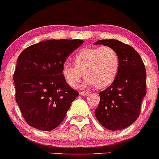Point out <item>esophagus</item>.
<instances>
[{
    "label": "esophagus",
    "instance_id": "esophagus-1",
    "mask_svg": "<svg viewBox=\"0 0 159 159\" xmlns=\"http://www.w3.org/2000/svg\"><path fill=\"white\" fill-rule=\"evenodd\" d=\"M89 94V92H87V91H83V92H80V95H83V96H86Z\"/></svg>",
    "mask_w": 159,
    "mask_h": 159
}]
</instances>
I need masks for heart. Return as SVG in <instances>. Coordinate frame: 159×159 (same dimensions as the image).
<instances>
[{
	"instance_id": "1",
	"label": "heart",
	"mask_w": 159,
	"mask_h": 159,
	"mask_svg": "<svg viewBox=\"0 0 159 159\" xmlns=\"http://www.w3.org/2000/svg\"><path fill=\"white\" fill-rule=\"evenodd\" d=\"M74 64L75 67L64 64L61 69L63 78L70 87H75L84 75L83 86L95 84L97 89H104L115 80L120 57L112 47L102 46L81 50L75 55Z\"/></svg>"
}]
</instances>
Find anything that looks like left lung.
I'll return each instance as SVG.
<instances>
[{
    "instance_id": "left-lung-1",
    "label": "left lung",
    "mask_w": 159,
    "mask_h": 159,
    "mask_svg": "<svg viewBox=\"0 0 159 159\" xmlns=\"http://www.w3.org/2000/svg\"><path fill=\"white\" fill-rule=\"evenodd\" d=\"M95 45L112 47L120 57L118 74L110 86L99 92L95 110L98 122L110 130L131 125L139 116L141 102L146 95V70L142 59L132 47L116 39H102Z\"/></svg>"
}]
</instances>
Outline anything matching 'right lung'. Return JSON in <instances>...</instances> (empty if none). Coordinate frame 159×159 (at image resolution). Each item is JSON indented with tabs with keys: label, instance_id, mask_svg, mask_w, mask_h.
Returning a JSON list of instances; mask_svg holds the SVG:
<instances>
[{
	"label": "right lung",
	"instance_id": "obj_1",
	"mask_svg": "<svg viewBox=\"0 0 159 159\" xmlns=\"http://www.w3.org/2000/svg\"><path fill=\"white\" fill-rule=\"evenodd\" d=\"M81 39H49L25 49L18 57L13 80L15 98L31 127L49 131L64 120L78 92L61 74L67 57Z\"/></svg>",
	"mask_w": 159,
	"mask_h": 159
}]
</instances>
